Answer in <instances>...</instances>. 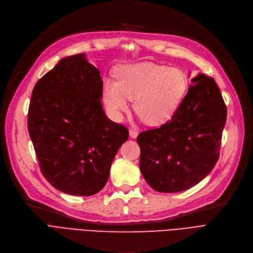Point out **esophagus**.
<instances>
[{
  "label": "esophagus",
  "mask_w": 253,
  "mask_h": 253,
  "mask_svg": "<svg viewBox=\"0 0 253 253\" xmlns=\"http://www.w3.org/2000/svg\"><path fill=\"white\" fill-rule=\"evenodd\" d=\"M139 135V131L136 129H129V137L130 138H137Z\"/></svg>",
  "instance_id": "1"
}]
</instances>
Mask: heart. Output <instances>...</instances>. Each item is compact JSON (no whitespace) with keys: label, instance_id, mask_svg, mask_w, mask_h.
Masks as SVG:
<instances>
[{"label":"heart","instance_id":"obj_1","mask_svg":"<svg viewBox=\"0 0 253 253\" xmlns=\"http://www.w3.org/2000/svg\"><path fill=\"white\" fill-rule=\"evenodd\" d=\"M187 88L181 70L144 62L126 65L117 71V81H104L103 100L107 110L117 118L127 111L134 100V110L144 123L160 126L178 109Z\"/></svg>","mask_w":253,"mask_h":253}]
</instances>
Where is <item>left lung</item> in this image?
<instances>
[{
	"label": "left lung",
	"mask_w": 253,
	"mask_h": 253,
	"mask_svg": "<svg viewBox=\"0 0 253 253\" xmlns=\"http://www.w3.org/2000/svg\"><path fill=\"white\" fill-rule=\"evenodd\" d=\"M172 118L144 130L140 170L156 191L179 192L198 184L219 158L226 106L212 77L199 74Z\"/></svg>",
	"instance_id": "1"
}]
</instances>
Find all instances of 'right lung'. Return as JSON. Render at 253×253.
I'll return each instance as SVG.
<instances>
[{"instance_id":"add662e5","label":"right lung","mask_w":253,"mask_h":253,"mask_svg":"<svg viewBox=\"0 0 253 253\" xmlns=\"http://www.w3.org/2000/svg\"><path fill=\"white\" fill-rule=\"evenodd\" d=\"M100 71L85 54L62 58L33 89L28 128L42 174L72 196H92L106 184L126 126L103 110Z\"/></svg>"}]
</instances>
